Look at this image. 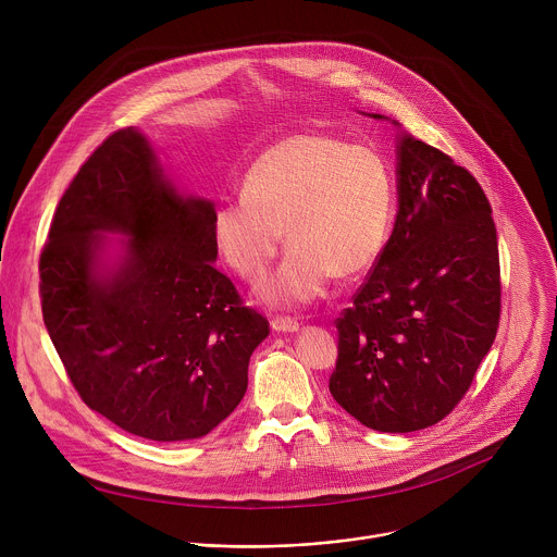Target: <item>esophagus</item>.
I'll return each mask as SVG.
<instances>
[{
	"mask_svg": "<svg viewBox=\"0 0 557 557\" xmlns=\"http://www.w3.org/2000/svg\"><path fill=\"white\" fill-rule=\"evenodd\" d=\"M272 329L276 333H294L300 329V324L294 318H274L272 320Z\"/></svg>",
	"mask_w": 557,
	"mask_h": 557,
	"instance_id": "esophagus-1",
	"label": "esophagus"
}]
</instances>
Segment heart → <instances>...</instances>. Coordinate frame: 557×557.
Here are the masks:
<instances>
[{"mask_svg": "<svg viewBox=\"0 0 557 557\" xmlns=\"http://www.w3.org/2000/svg\"><path fill=\"white\" fill-rule=\"evenodd\" d=\"M394 205V176L381 152L322 133H296L257 157L242 198L215 205L211 233L224 263L257 283L285 231L292 248L261 294L272 305L298 307L320 298L331 276L352 278L376 261Z\"/></svg>", "mask_w": 557, "mask_h": 557, "instance_id": "heart-1", "label": "heart"}]
</instances>
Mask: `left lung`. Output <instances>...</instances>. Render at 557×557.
<instances>
[{
	"label": "left lung",
	"instance_id": "1",
	"mask_svg": "<svg viewBox=\"0 0 557 557\" xmlns=\"http://www.w3.org/2000/svg\"><path fill=\"white\" fill-rule=\"evenodd\" d=\"M490 213L466 168L400 137L394 231L335 320L329 389L361 424L418 431L446 418L470 389L500 320Z\"/></svg>",
	"mask_w": 557,
	"mask_h": 557
}]
</instances>
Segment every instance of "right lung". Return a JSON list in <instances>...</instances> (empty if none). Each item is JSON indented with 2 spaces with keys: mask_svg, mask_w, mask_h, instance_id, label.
I'll use <instances>...</instances> for the list:
<instances>
[{
  "mask_svg": "<svg viewBox=\"0 0 557 557\" xmlns=\"http://www.w3.org/2000/svg\"><path fill=\"white\" fill-rule=\"evenodd\" d=\"M213 205L181 198L135 128L109 135L63 194L39 259L44 322L81 398L157 442L213 431L246 394L268 320L218 272ZM102 230L134 237L111 276Z\"/></svg>",
  "mask_w": 557,
  "mask_h": 557,
  "instance_id": "1",
  "label": "right lung"
}]
</instances>
